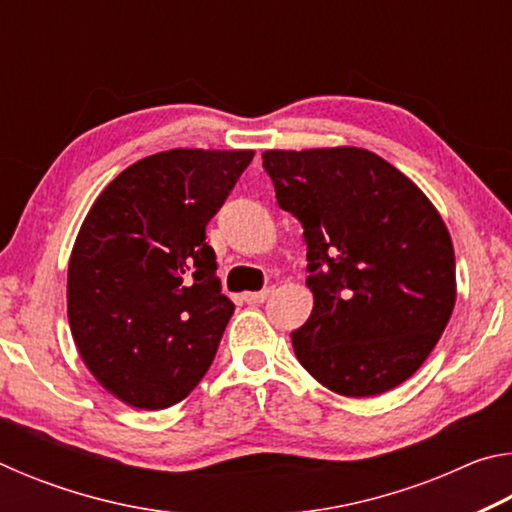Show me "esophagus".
<instances>
[{
  "label": "esophagus",
  "instance_id": "esophagus-1",
  "mask_svg": "<svg viewBox=\"0 0 512 512\" xmlns=\"http://www.w3.org/2000/svg\"><path fill=\"white\" fill-rule=\"evenodd\" d=\"M271 296V289H264V291H248L244 293V300L248 305H262V302Z\"/></svg>",
  "mask_w": 512,
  "mask_h": 512
}]
</instances>
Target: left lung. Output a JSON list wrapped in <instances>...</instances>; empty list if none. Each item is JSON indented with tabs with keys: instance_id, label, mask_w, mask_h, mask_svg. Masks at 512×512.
<instances>
[{
	"instance_id": "8db88e82",
	"label": "left lung",
	"mask_w": 512,
	"mask_h": 512,
	"mask_svg": "<svg viewBox=\"0 0 512 512\" xmlns=\"http://www.w3.org/2000/svg\"><path fill=\"white\" fill-rule=\"evenodd\" d=\"M282 210L307 241L314 309L291 334L329 391L370 397L418 370L456 305L449 230L427 194L357 146L262 153Z\"/></svg>"
}]
</instances>
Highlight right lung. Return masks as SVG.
<instances>
[{"label":"right lung","mask_w":512,"mask_h":512,"mask_svg":"<svg viewBox=\"0 0 512 512\" xmlns=\"http://www.w3.org/2000/svg\"><path fill=\"white\" fill-rule=\"evenodd\" d=\"M250 149H171L110 180L76 235L67 318L92 377L128 406L167 409L212 366L235 311L205 225Z\"/></svg>","instance_id":"1"}]
</instances>
